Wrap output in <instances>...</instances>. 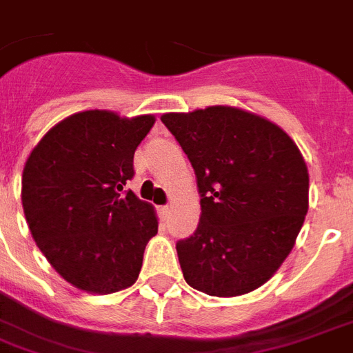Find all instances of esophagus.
Instances as JSON below:
<instances>
[{
  "mask_svg": "<svg viewBox=\"0 0 353 353\" xmlns=\"http://www.w3.org/2000/svg\"><path fill=\"white\" fill-rule=\"evenodd\" d=\"M170 207H168V205H165V207H161L159 209V214H161V218H163V220H166V218H168V216H170Z\"/></svg>",
  "mask_w": 353,
  "mask_h": 353,
  "instance_id": "esophagus-1",
  "label": "esophagus"
}]
</instances>
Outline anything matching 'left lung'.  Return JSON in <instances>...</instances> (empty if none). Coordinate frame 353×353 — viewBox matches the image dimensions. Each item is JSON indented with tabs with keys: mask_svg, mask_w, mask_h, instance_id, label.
<instances>
[{
	"mask_svg": "<svg viewBox=\"0 0 353 353\" xmlns=\"http://www.w3.org/2000/svg\"><path fill=\"white\" fill-rule=\"evenodd\" d=\"M198 177V229L177 241L188 285L240 296L265 284L291 252L307 212L310 174L274 122L234 106L165 113Z\"/></svg>",
	"mask_w": 353,
	"mask_h": 353,
	"instance_id": "8db88e82",
	"label": "left lung"
}]
</instances>
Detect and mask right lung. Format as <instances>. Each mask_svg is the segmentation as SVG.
I'll list each match as a JSON object with an SVG mask.
<instances>
[{
	"label": "right lung",
	"instance_id": "1",
	"mask_svg": "<svg viewBox=\"0 0 353 353\" xmlns=\"http://www.w3.org/2000/svg\"><path fill=\"white\" fill-rule=\"evenodd\" d=\"M154 122V115L128 119L110 110L73 113L25 161L21 205L30 234L77 290L108 295L137 280L159 221L154 205L124 187Z\"/></svg>",
	"mask_w": 353,
	"mask_h": 353
}]
</instances>
